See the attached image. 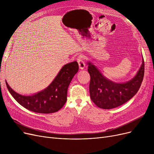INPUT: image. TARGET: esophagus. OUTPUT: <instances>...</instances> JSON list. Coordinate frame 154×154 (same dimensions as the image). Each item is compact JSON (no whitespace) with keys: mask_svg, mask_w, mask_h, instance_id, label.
I'll return each instance as SVG.
<instances>
[{"mask_svg":"<svg viewBox=\"0 0 154 154\" xmlns=\"http://www.w3.org/2000/svg\"><path fill=\"white\" fill-rule=\"evenodd\" d=\"M77 62H78V63L79 67H80V69H83L85 68V62H83V60L82 57H81V56H80V57H78L77 58Z\"/></svg>","mask_w":154,"mask_h":154,"instance_id":"obj_1","label":"esophagus"}]
</instances>
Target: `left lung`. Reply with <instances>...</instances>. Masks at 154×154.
Wrapping results in <instances>:
<instances>
[{
    "label": "left lung",
    "mask_w": 154,
    "mask_h": 154,
    "mask_svg": "<svg viewBox=\"0 0 154 154\" xmlns=\"http://www.w3.org/2000/svg\"><path fill=\"white\" fill-rule=\"evenodd\" d=\"M87 70L91 76L89 92L92 101L101 109H111L124 104L136 95L143 80L144 62L143 58L136 75L131 80L122 83L109 80L91 62H88Z\"/></svg>",
    "instance_id": "obj_1"
}]
</instances>
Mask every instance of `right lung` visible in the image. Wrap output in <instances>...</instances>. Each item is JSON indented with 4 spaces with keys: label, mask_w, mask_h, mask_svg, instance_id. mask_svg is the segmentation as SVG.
<instances>
[{
    "label": "right lung",
    "mask_w": 154,
    "mask_h": 154,
    "mask_svg": "<svg viewBox=\"0 0 154 154\" xmlns=\"http://www.w3.org/2000/svg\"><path fill=\"white\" fill-rule=\"evenodd\" d=\"M78 69V63L76 61L65 65L47 88L31 96L18 94L6 81V84L14 99L24 108L37 113H54L61 109L66 103L68 87Z\"/></svg>",
    "instance_id": "1"
}]
</instances>
